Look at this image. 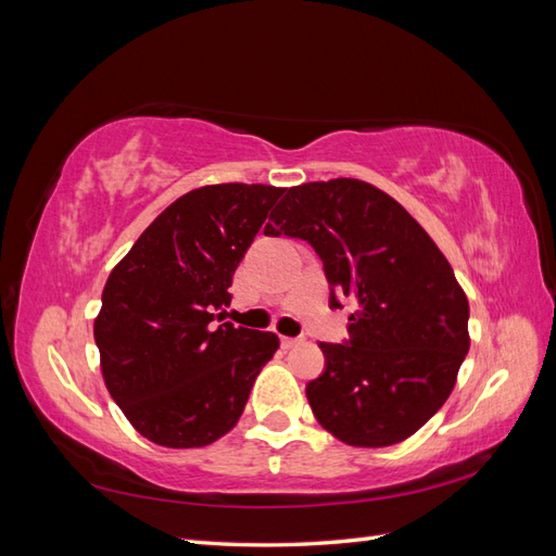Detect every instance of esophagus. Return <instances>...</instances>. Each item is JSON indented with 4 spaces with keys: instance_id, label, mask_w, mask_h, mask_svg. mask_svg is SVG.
I'll return each mask as SVG.
<instances>
[{
    "instance_id": "esophagus-1",
    "label": "esophagus",
    "mask_w": 556,
    "mask_h": 556,
    "mask_svg": "<svg viewBox=\"0 0 556 556\" xmlns=\"http://www.w3.org/2000/svg\"><path fill=\"white\" fill-rule=\"evenodd\" d=\"M301 343V339H291V337H281V348L283 351H289V348H295Z\"/></svg>"
}]
</instances>
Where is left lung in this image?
I'll use <instances>...</instances> for the list:
<instances>
[{"label": "left lung", "mask_w": 556, "mask_h": 556, "mask_svg": "<svg viewBox=\"0 0 556 556\" xmlns=\"http://www.w3.org/2000/svg\"><path fill=\"white\" fill-rule=\"evenodd\" d=\"M265 237L303 239L319 255L329 307L353 303L343 343H319L325 371L305 386L339 441L386 447L443 407L469 353V301L447 257L389 193L359 179L287 189Z\"/></svg>", "instance_id": "left-lung-1"}]
</instances>
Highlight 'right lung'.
<instances>
[{
    "label": "right lung",
    "mask_w": 556,
    "mask_h": 556,
    "mask_svg": "<svg viewBox=\"0 0 556 556\" xmlns=\"http://www.w3.org/2000/svg\"><path fill=\"white\" fill-rule=\"evenodd\" d=\"M283 189L211 185L153 219L113 267L94 319L103 381L149 441L201 447L235 429L277 333L219 313Z\"/></svg>",
    "instance_id": "add662e5"
}]
</instances>
